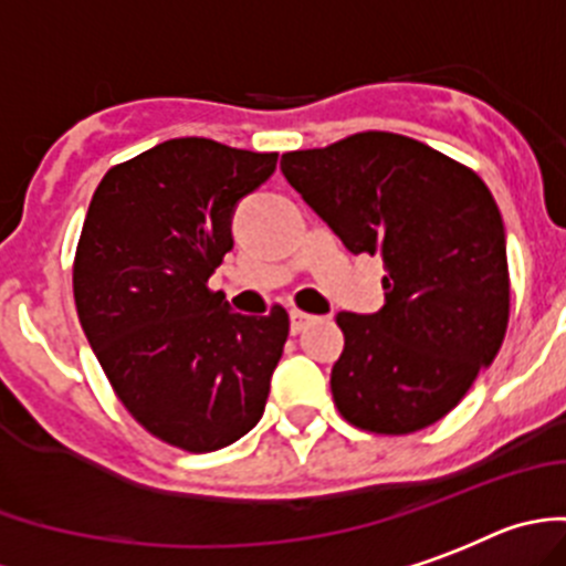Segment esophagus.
<instances>
[{
    "instance_id": "esophagus-1",
    "label": "esophagus",
    "mask_w": 566,
    "mask_h": 566,
    "mask_svg": "<svg viewBox=\"0 0 566 566\" xmlns=\"http://www.w3.org/2000/svg\"><path fill=\"white\" fill-rule=\"evenodd\" d=\"M310 321H313V315L302 313V310H290V329H293V333H302Z\"/></svg>"
}]
</instances>
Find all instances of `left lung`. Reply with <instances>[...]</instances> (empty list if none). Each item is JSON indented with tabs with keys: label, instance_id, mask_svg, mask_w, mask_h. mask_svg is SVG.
I'll use <instances>...</instances> for the list:
<instances>
[{
	"label": "left lung",
	"instance_id": "1",
	"mask_svg": "<svg viewBox=\"0 0 566 566\" xmlns=\"http://www.w3.org/2000/svg\"><path fill=\"white\" fill-rule=\"evenodd\" d=\"M282 171L346 251L380 256L389 271L378 313H338L335 406L375 434L426 429L460 403L505 338L507 248L491 191L451 157L391 132L287 151Z\"/></svg>",
	"mask_w": 566,
	"mask_h": 566
}]
</instances>
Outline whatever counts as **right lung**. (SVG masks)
<instances>
[{
    "label": "right lung",
    "mask_w": 566,
    "mask_h": 566,
    "mask_svg": "<svg viewBox=\"0 0 566 566\" xmlns=\"http://www.w3.org/2000/svg\"><path fill=\"white\" fill-rule=\"evenodd\" d=\"M279 155L175 137L106 171L73 268L81 327L120 403L182 451H217L262 420L290 318L231 313L208 279L233 211Z\"/></svg>",
    "instance_id": "add662e5"
}]
</instances>
